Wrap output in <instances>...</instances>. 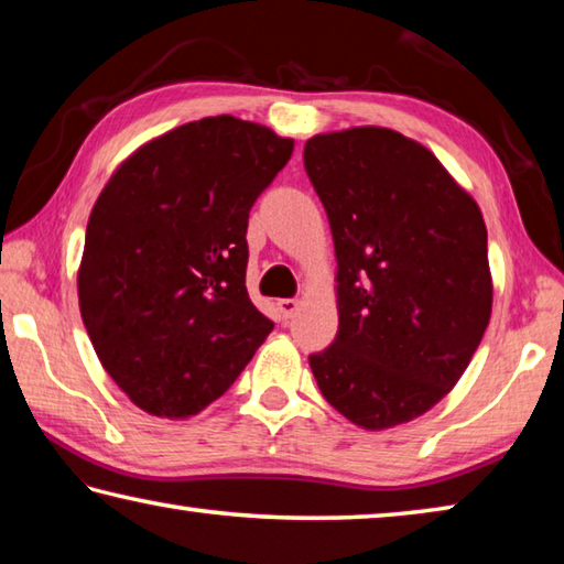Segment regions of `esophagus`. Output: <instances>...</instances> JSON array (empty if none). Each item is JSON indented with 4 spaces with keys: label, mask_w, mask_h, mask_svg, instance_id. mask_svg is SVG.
<instances>
[{
    "label": "esophagus",
    "mask_w": 564,
    "mask_h": 564,
    "mask_svg": "<svg viewBox=\"0 0 564 564\" xmlns=\"http://www.w3.org/2000/svg\"><path fill=\"white\" fill-rule=\"evenodd\" d=\"M301 308V301L299 299H281L279 301V311L283 313V318H293L295 311Z\"/></svg>",
    "instance_id": "esophagus-1"
}]
</instances>
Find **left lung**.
I'll return each mask as SVG.
<instances>
[{
	"instance_id": "1",
	"label": "left lung",
	"mask_w": 564,
	"mask_h": 564,
	"mask_svg": "<svg viewBox=\"0 0 564 564\" xmlns=\"http://www.w3.org/2000/svg\"><path fill=\"white\" fill-rule=\"evenodd\" d=\"M303 164L338 261V336L308 358L313 376L358 427L408 423L451 393L490 323L480 208L393 129L316 133Z\"/></svg>"
}]
</instances>
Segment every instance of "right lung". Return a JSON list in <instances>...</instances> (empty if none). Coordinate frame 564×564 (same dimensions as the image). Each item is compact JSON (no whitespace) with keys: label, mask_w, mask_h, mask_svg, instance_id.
Instances as JSON below:
<instances>
[{"label":"right lung","mask_w":564,"mask_h":564,"mask_svg":"<svg viewBox=\"0 0 564 564\" xmlns=\"http://www.w3.org/2000/svg\"><path fill=\"white\" fill-rule=\"evenodd\" d=\"M293 139L206 117L139 147L91 208L76 275L101 366L137 408L188 417L221 398L273 323L248 299V212Z\"/></svg>","instance_id":"1"}]
</instances>
